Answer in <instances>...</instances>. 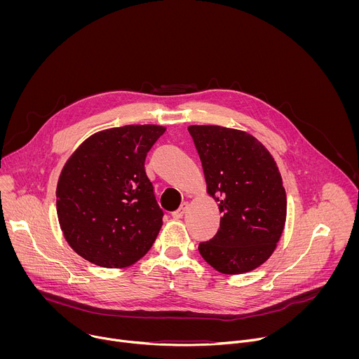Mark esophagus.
Masks as SVG:
<instances>
[{
	"mask_svg": "<svg viewBox=\"0 0 359 359\" xmlns=\"http://www.w3.org/2000/svg\"><path fill=\"white\" fill-rule=\"evenodd\" d=\"M187 208H189V203H183L182 206H180L176 212H173V213H172L173 219H182V217L184 216V213L187 212Z\"/></svg>",
	"mask_w": 359,
	"mask_h": 359,
	"instance_id": "obj_1",
	"label": "esophagus"
}]
</instances>
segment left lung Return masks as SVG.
Listing matches in <instances>:
<instances>
[{"instance_id":"obj_1","label":"left lung","mask_w":359,"mask_h":359,"mask_svg":"<svg viewBox=\"0 0 359 359\" xmlns=\"http://www.w3.org/2000/svg\"><path fill=\"white\" fill-rule=\"evenodd\" d=\"M187 129L208 193L223 215L216 236L198 244L201 257L223 274L260 267L274 252L287 217V196L276 161L247 132L216 125Z\"/></svg>"}]
</instances>
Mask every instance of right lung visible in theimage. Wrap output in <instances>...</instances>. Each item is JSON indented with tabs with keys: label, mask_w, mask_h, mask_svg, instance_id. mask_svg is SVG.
Here are the masks:
<instances>
[{
	"label": "right lung",
	"mask_w": 359,
	"mask_h": 359,
	"mask_svg": "<svg viewBox=\"0 0 359 359\" xmlns=\"http://www.w3.org/2000/svg\"><path fill=\"white\" fill-rule=\"evenodd\" d=\"M165 126L128 125L89 136L65 163L57 213L72 250L92 264L125 269L150 250L163 212L144 172Z\"/></svg>",
	"instance_id": "1"
}]
</instances>
